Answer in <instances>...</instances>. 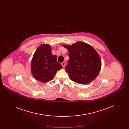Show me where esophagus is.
<instances>
[{
	"label": "esophagus",
	"mask_w": 129,
	"mask_h": 129,
	"mask_svg": "<svg viewBox=\"0 0 129 129\" xmlns=\"http://www.w3.org/2000/svg\"><path fill=\"white\" fill-rule=\"evenodd\" d=\"M61 64H62V65L63 67H65V62H62V63H61Z\"/></svg>",
	"instance_id": "34e87169"
}]
</instances>
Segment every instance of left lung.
Segmentation results:
<instances>
[{
  "mask_svg": "<svg viewBox=\"0 0 129 129\" xmlns=\"http://www.w3.org/2000/svg\"><path fill=\"white\" fill-rule=\"evenodd\" d=\"M63 46L69 51L70 59L65 71L72 80L78 84H87L97 77L100 71L101 61L91 46L78 42L71 46Z\"/></svg>",
  "mask_w": 129,
  "mask_h": 129,
  "instance_id": "1",
  "label": "left lung"
}]
</instances>
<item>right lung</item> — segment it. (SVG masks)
<instances>
[{"mask_svg": "<svg viewBox=\"0 0 129 129\" xmlns=\"http://www.w3.org/2000/svg\"><path fill=\"white\" fill-rule=\"evenodd\" d=\"M50 45L42 44L34 54L31 61V73L36 79L42 83L52 80L62 66L57 61V57L52 54Z\"/></svg>", "mask_w": 129, "mask_h": 129, "instance_id": "add662e5", "label": "right lung"}]
</instances>
